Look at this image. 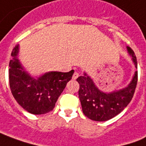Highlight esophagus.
<instances>
[{
    "mask_svg": "<svg viewBox=\"0 0 146 146\" xmlns=\"http://www.w3.org/2000/svg\"><path fill=\"white\" fill-rule=\"evenodd\" d=\"M78 72H75V73H74V75H73V76H72V78H73L74 80H75V79L78 78Z\"/></svg>",
    "mask_w": 146,
    "mask_h": 146,
    "instance_id": "esophagus-1",
    "label": "esophagus"
}]
</instances>
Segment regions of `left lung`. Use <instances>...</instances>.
Segmentation results:
<instances>
[{
    "mask_svg": "<svg viewBox=\"0 0 146 146\" xmlns=\"http://www.w3.org/2000/svg\"><path fill=\"white\" fill-rule=\"evenodd\" d=\"M127 49L137 68V59L134 51L129 46H127ZM77 82L79 84L78 97L84 115L92 120L102 122L119 114L131 102L137 86V71L134 72L127 86L109 93L99 90L86 72L79 76Z\"/></svg>",
    "mask_w": 146,
    "mask_h": 146,
    "instance_id": "1",
    "label": "left lung"
}]
</instances>
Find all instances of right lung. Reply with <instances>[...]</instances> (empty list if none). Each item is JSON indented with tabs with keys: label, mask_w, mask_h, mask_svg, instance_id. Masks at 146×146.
Listing matches in <instances>:
<instances>
[{
	"label": "right lung",
	"mask_w": 146,
	"mask_h": 146,
	"mask_svg": "<svg viewBox=\"0 0 146 146\" xmlns=\"http://www.w3.org/2000/svg\"><path fill=\"white\" fill-rule=\"evenodd\" d=\"M19 45L15 46L9 62V85L12 95L22 108L30 113H48L54 108L60 95L72 78L74 70L49 71L34 78L19 60Z\"/></svg>",
	"instance_id": "right-lung-1"
}]
</instances>
